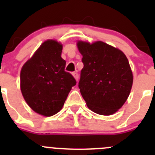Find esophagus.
<instances>
[{
    "instance_id": "esophagus-1",
    "label": "esophagus",
    "mask_w": 155,
    "mask_h": 155,
    "mask_svg": "<svg viewBox=\"0 0 155 155\" xmlns=\"http://www.w3.org/2000/svg\"><path fill=\"white\" fill-rule=\"evenodd\" d=\"M73 76L75 78V79L76 81H78V79H79V74L77 73H73Z\"/></svg>"
}]
</instances>
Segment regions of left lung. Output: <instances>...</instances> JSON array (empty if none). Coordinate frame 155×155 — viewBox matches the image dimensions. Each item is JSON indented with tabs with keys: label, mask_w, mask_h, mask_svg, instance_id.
I'll return each mask as SVG.
<instances>
[{
	"label": "left lung",
	"mask_w": 155,
	"mask_h": 155,
	"mask_svg": "<svg viewBox=\"0 0 155 155\" xmlns=\"http://www.w3.org/2000/svg\"><path fill=\"white\" fill-rule=\"evenodd\" d=\"M84 67L79 87L87 107L110 115L126 102L133 85V73L125 54L102 41H78Z\"/></svg>",
	"instance_id": "obj_1"
}]
</instances>
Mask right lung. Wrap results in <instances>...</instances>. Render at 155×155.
Masks as SVG:
<instances>
[{
  "label": "right lung",
  "instance_id": "right-lung-1",
  "mask_svg": "<svg viewBox=\"0 0 155 155\" xmlns=\"http://www.w3.org/2000/svg\"><path fill=\"white\" fill-rule=\"evenodd\" d=\"M63 46L56 40L42 43L23 65L20 87L23 97L33 110L43 116L55 115L63 107L76 81L64 70Z\"/></svg>",
  "mask_w": 155,
  "mask_h": 155
}]
</instances>
